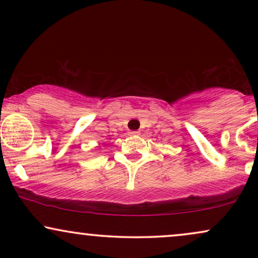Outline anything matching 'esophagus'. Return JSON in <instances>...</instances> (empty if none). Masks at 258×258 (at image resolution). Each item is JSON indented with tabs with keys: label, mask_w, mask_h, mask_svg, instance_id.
Listing matches in <instances>:
<instances>
[{
	"label": "esophagus",
	"mask_w": 258,
	"mask_h": 258,
	"mask_svg": "<svg viewBox=\"0 0 258 258\" xmlns=\"http://www.w3.org/2000/svg\"><path fill=\"white\" fill-rule=\"evenodd\" d=\"M131 136H138L139 135V131H132L131 133H130Z\"/></svg>",
	"instance_id": "1"
}]
</instances>
